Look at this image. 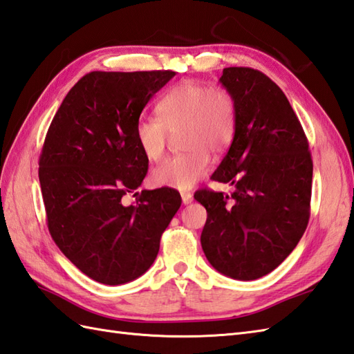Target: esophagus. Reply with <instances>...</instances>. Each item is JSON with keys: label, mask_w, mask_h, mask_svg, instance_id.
<instances>
[{"label": "esophagus", "mask_w": 354, "mask_h": 354, "mask_svg": "<svg viewBox=\"0 0 354 354\" xmlns=\"http://www.w3.org/2000/svg\"><path fill=\"white\" fill-rule=\"evenodd\" d=\"M192 194H189V192H182V201H183V204H189V203H192Z\"/></svg>", "instance_id": "obj_1"}]
</instances>
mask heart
I'll return each instance as SVG.
<instances>
[{
    "label": "heart",
    "instance_id": "b5f03b06",
    "mask_svg": "<svg viewBox=\"0 0 354 354\" xmlns=\"http://www.w3.org/2000/svg\"><path fill=\"white\" fill-rule=\"evenodd\" d=\"M157 120L139 118L135 139L148 160H160L169 135L180 130V144L186 153L165 160L151 172L153 185L189 191L207 176L210 153L223 154L236 131V103L224 86L183 80L157 101Z\"/></svg>",
    "mask_w": 354,
    "mask_h": 354
}]
</instances>
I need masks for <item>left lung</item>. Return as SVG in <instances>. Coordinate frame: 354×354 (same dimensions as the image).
I'll return each mask as SVG.
<instances>
[{
  "mask_svg": "<svg viewBox=\"0 0 354 354\" xmlns=\"http://www.w3.org/2000/svg\"><path fill=\"white\" fill-rule=\"evenodd\" d=\"M219 82L236 103V131L212 178L234 192H195L207 210L201 247L218 272L256 280L285 261L308 227L313 165L301 124L270 77L232 66Z\"/></svg>",
  "mask_w": 354,
  "mask_h": 354,
  "instance_id": "8db88e82",
  "label": "left lung"
}]
</instances>
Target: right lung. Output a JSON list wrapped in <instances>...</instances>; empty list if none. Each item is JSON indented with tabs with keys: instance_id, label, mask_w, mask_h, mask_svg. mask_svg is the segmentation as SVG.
Masks as SVG:
<instances>
[{
	"instance_id": "1",
	"label": "right lung",
	"mask_w": 354,
	"mask_h": 354,
	"mask_svg": "<svg viewBox=\"0 0 354 354\" xmlns=\"http://www.w3.org/2000/svg\"><path fill=\"white\" fill-rule=\"evenodd\" d=\"M174 75V71H93L68 92L46 133L39 182L50 234L98 283L124 285L142 276L182 204L169 187L136 192L131 206L121 201L148 171L135 125Z\"/></svg>"
}]
</instances>
